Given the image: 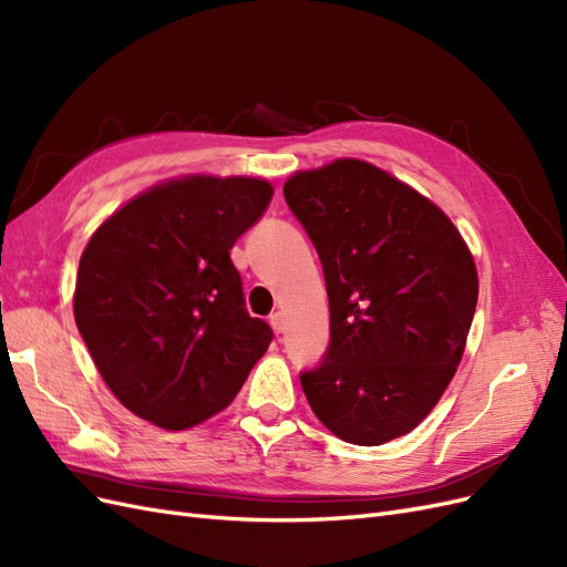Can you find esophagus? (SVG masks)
<instances>
[{"instance_id":"34e87169","label":"esophagus","mask_w":567,"mask_h":567,"mask_svg":"<svg viewBox=\"0 0 567 567\" xmlns=\"http://www.w3.org/2000/svg\"><path fill=\"white\" fill-rule=\"evenodd\" d=\"M269 323H271V329L277 331V333H284V331H286V319H284V312H274V315L269 317Z\"/></svg>"}]
</instances>
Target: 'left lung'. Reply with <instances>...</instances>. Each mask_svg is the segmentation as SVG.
<instances>
[{"label":"left lung","instance_id":"1","mask_svg":"<svg viewBox=\"0 0 567 567\" xmlns=\"http://www.w3.org/2000/svg\"><path fill=\"white\" fill-rule=\"evenodd\" d=\"M288 208L319 252L331 342L300 383L317 419L375 447L414 431L466 348L477 269L454 221L414 186L359 158L298 169Z\"/></svg>","mask_w":567,"mask_h":567}]
</instances>
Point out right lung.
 Returning <instances> with one entry per match:
<instances>
[{
  "instance_id": "add662e5",
  "label": "right lung",
  "mask_w": 567,
  "mask_h": 567,
  "mask_svg": "<svg viewBox=\"0 0 567 567\" xmlns=\"http://www.w3.org/2000/svg\"><path fill=\"white\" fill-rule=\"evenodd\" d=\"M271 194L262 177H173L130 198L84 246L75 323L132 414L194 427L231 404L267 352L271 329L246 312L229 250Z\"/></svg>"
}]
</instances>
